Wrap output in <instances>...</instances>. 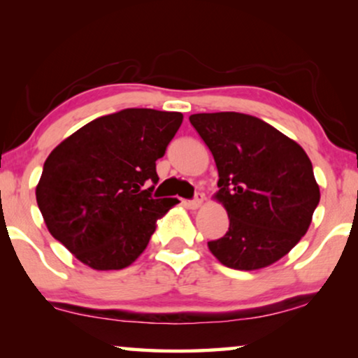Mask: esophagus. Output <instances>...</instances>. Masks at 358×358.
<instances>
[{"label":"esophagus","instance_id":"obj_1","mask_svg":"<svg viewBox=\"0 0 358 358\" xmlns=\"http://www.w3.org/2000/svg\"><path fill=\"white\" fill-rule=\"evenodd\" d=\"M202 203H203V194H200V192L195 194V197L192 200H187V202H185V205L192 210L202 207Z\"/></svg>","mask_w":358,"mask_h":358}]
</instances>
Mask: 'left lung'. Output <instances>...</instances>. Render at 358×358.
I'll list each match as a JSON object with an SVG mask.
<instances>
[{"label": "left lung", "instance_id": "1", "mask_svg": "<svg viewBox=\"0 0 358 358\" xmlns=\"http://www.w3.org/2000/svg\"><path fill=\"white\" fill-rule=\"evenodd\" d=\"M190 124L212 151L217 197L229 228L208 249L223 266L256 271L296 246L320 203V185L305 150L254 115L194 114Z\"/></svg>", "mask_w": 358, "mask_h": 358}]
</instances>
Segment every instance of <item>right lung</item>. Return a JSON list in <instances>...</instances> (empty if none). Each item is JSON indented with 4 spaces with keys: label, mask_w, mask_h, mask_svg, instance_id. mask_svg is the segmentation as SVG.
<instances>
[{
    "label": "right lung",
    "mask_w": 358,
    "mask_h": 358,
    "mask_svg": "<svg viewBox=\"0 0 358 358\" xmlns=\"http://www.w3.org/2000/svg\"><path fill=\"white\" fill-rule=\"evenodd\" d=\"M180 112L124 109L90 122L48 155L36 189L48 231L96 271L129 267L178 199H155L156 161Z\"/></svg>",
    "instance_id": "right-lung-1"
}]
</instances>
